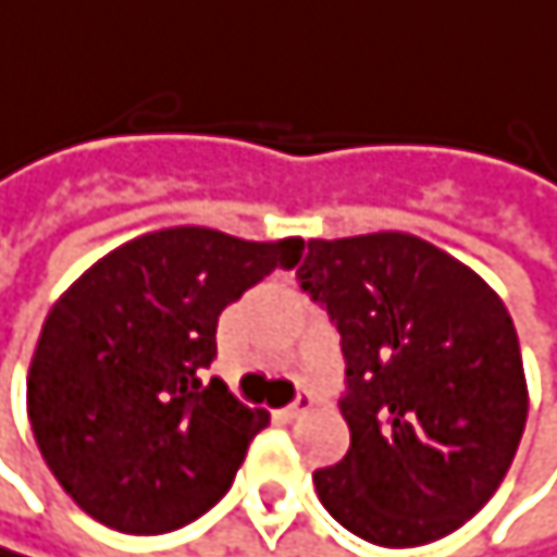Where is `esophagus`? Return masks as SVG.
Masks as SVG:
<instances>
[{"mask_svg": "<svg viewBox=\"0 0 557 557\" xmlns=\"http://www.w3.org/2000/svg\"><path fill=\"white\" fill-rule=\"evenodd\" d=\"M310 406H313V393L300 389V393H297V399H294L290 406H284V409L276 412V416H281V419H287V422H290V419H300V416H304V412H307Z\"/></svg>", "mask_w": 557, "mask_h": 557, "instance_id": "esophagus-1", "label": "esophagus"}]
</instances>
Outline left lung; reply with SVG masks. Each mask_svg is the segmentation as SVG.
Returning <instances> with one entry per match:
<instances>
[{
    "label": "left lung",
    "mask_w": 557,
    "mask_h": 557,
    "mask_svg": "<svg viewBox=\"0 0 557 557\" xmlns=\"http://www.w3.org/2000/svg\"><path fill=\"white\" fill-rule=\"evenodd\" d=\"M300 290L339 333L349 453L313 472L373 545L446 539L495 495L529 419L519 333L495 290L412 234L310 240Z\"/></svg>",
    "instance_id": "1"
}]
</instances>
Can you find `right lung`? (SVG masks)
Returning a JSON list of instances; mask_svg holds the SVG:
<instances>
[{"label": "right lung", "mask_w": 557, "mask_h": 557, "mask_svg": "<svg viewBox=\"0 0 557 557\" xmlns=\"http://www.w3.org/2000/svg\"><path fill=\"white\" fill-rule=\"evenodd\" d=\"M300 253V237L168 227L111 250L62 294L28 367V422L95 522L164 535L224 498L270 416L208 376L218 317Z\"/></svg>", "instance_id": "right-lung-1"}]
</instances>
